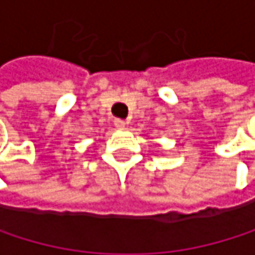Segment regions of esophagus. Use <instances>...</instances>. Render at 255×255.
Returning <instances> with one entry per match:
<instances>
[{
	"mask_svg": "<svg viewBox=\"0 0 255 255\" xmlns=\"http://www.w3.org/2000/svg\"><path fill=\"white\" fill-rule=\"evenodd\" d=\"M127 126V123L126 121H123V120H115V127L120 128V129H124Z\"/></svg>",
	"mask_w": 255,
	"mask_h": 255,
	"instance_id": "obj_1",
	"label": "esophagus"
}]
</instances>
